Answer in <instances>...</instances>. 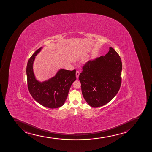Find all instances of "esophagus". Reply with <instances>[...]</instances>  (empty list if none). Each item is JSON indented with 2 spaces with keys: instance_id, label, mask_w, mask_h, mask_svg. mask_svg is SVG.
I'll return each mask as SVG.
<instances>
[{
  "instance_id": "esophagus-1",
  "label": "esophagus",
  "mask_w": 152,
  "mask_h": 152,
  "mask_svg": "<svg viewBox=\"0 0 152 152\" xmlns=\"http://www.w3.org/2000/svg\"><path fill=\"white\" fill-rule=\"evenodd\" d=\"M79 75H80V72L78 71H77V72H76V77H77V78H78Z\"/></svg>"
}]
</instances>
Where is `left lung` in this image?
<instances>
[{
    "label": "left lung",
    "mask_w": 152,
    "mask_h": 152,
    "mask_svg": "<svg viewBox=\"0 0 152 152\" xmlns=\"http://www.w3.org/2000/svg\"><path fill=\"white\" fill-rule=\"evenodd\" d=\"M121 70L120 56L111 47L104 56L85 64L78 78L83 96L90 106H104L115 96L121 85Z\"/></svg>",
    "instance_id": "1"
}]
</instances>
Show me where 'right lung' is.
Returning <instances> with one entry per match:
<instances>
[{"label": "right lung", "instance_id": "obj_1", "mask_svg": "<svg viewBox=\"0 0 152 152\" xmlns=\"http://www.w3.org/2000/svg\"><path fill=\"white\" fill-rule=\"evenodd\" d=\"M39 48L32 54L26 66L27 85L29 91L35 101L50 109L61 107L67 98L70 86L76 80V70L59 69L56 75L42 82L36 79L33 70L35 56L42 50Z\"/></svg>", "mask_w": 152, "mask_h": 152}]
</instances>
